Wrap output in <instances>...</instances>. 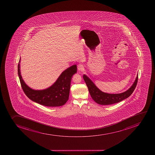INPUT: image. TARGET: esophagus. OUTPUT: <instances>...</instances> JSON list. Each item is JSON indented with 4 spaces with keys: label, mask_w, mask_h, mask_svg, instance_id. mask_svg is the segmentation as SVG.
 I'll list each match as a JSON object with an SVG mask.
<instances>
[{
    "label": "esophagus",
    "mask_w": 155,
    "mask_h": 155,
    "mask_svg": "<svg viewBox=\"0 0 155 155\" xmlns=\"http://www.w3.org/2000/svg\"><path fill=\"white\" fill-rule=\"evenodd\" d=\"M77 68L79 71H82L84 69V67L82 64H78L77 65Z\"/></svg>",
    "instance_id": "34e87169"
}]
</instances>
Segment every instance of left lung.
Here are the masks:
<instances>
[{"label": "left lung", "instance_id": "1", "mask_svg": "<svg viewBox=\"0 0 155 155\" xmlns=\"http://www.w3.org/2000/svg\"><path fill=\"white\" fill-rule=\"evenodd\" d=\"M83 77L92 99L101 105L114 104L128 97L134 91L138 81L137 75L134 84L127 91L121 94H109L103 92L98 89L86 75H83Z\"/></svg>", "mask_w": 155, "mask_h": 155}]
</instances>
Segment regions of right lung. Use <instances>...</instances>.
Instances as JSON below:
<instances>
[{"mask_svg":"<svg viewBox=\"0 0 155 155\" xmlns=\"http://www.w3.org/2000/svg\"><path fill=\"white\" fill-rule=\"evenodd\" d=\"M20 60L18 73L21 88L27 97L32 101L47 107L63 106L69 99L72 77L77 72V66L73 65L66 69L61 74L54 84L47 89H31L23 80L20 72Z\"/></svg>","mask_w":155,"mask_h":155,"instance_id":"right-lung-1","label":"right lung"}]
</instances>
